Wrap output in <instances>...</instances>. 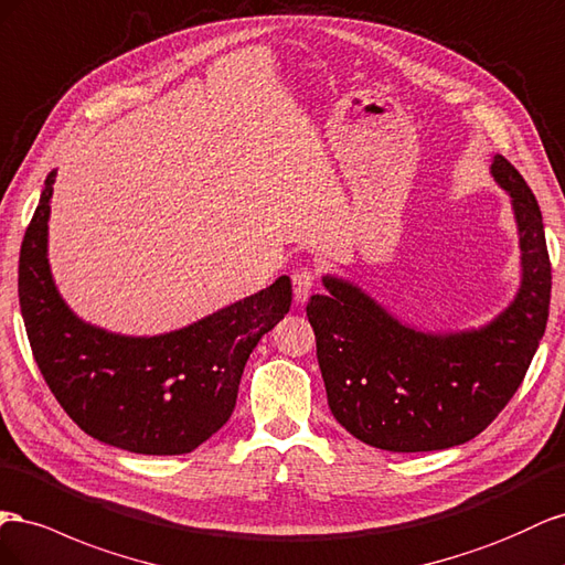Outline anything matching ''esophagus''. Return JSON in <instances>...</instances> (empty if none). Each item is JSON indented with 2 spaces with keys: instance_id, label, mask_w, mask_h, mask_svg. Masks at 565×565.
<instances>
[{
  "instance_id": "34e87169",
  "label": "esophagus",
  "mask_w": 565,
  "mask_h": 565,
  "mask_svg": "<svg viewBox=\"0 0 565 565\" xmlns=\"http://www.w3.org/2000/svg\"><path fill=\"white\" fill-rule=\"evenodd\" d=\"M291 281H294L296 302H305V300L310 298V294H312L315 281H317V274H315L310 267H298V269L291 274Z\"/></svg>"
}]
</instances>
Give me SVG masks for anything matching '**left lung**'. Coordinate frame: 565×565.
Masks as SVG:
<instances>
[{"label":"left lung","instance_id":"8db88e82","mask_svg":"<svg viewBox=\"0 0 565 565\" xmlns=\"http://www.w3.org/2000/svg\"><path fill=\"white\" fill-rule=\"evenodd\" d=\"M492 177L511 196L521 234L519 296L490 324L426 333L402 324L362 288L324 277L308 319L331 414L388 452H430L476 438L525 379L550 317L552 263L535 193L504 156Z\"/></svg>","mask_w":565,"mask_h":565}]
</instances>
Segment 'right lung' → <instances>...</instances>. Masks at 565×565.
<instances>
[{
  "instance_id": "obj_1",
  "label": "right lung",
  "mask_w": 565,
  "mask_h": 565,
  "mask_svg": "<svg viewBox=\"0 0 565 565\" xmlns=\"http://www.w3.org/2000/svg\"><path fill=\"white\" fill-rule=\"evenodd\" d=\"M56 172L46 174L19 260L28 341L50 391L92 438L137 455H186L211 438L236 405L253 348L291 308V279L163 335L108 333L77 319L46 260V222Z\"/></svg>"
}]
</instances>
